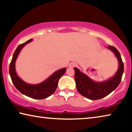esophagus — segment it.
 <instances>
[{
    "label": "esophagus",
    "mask_w": 132,
    "mask_h": 132,
    "mask_svg": "<svg viewBox=\"0 0 132 132\" xmlns=\"http://www.w3.org/2000/svg\"><path fill=\"white\" fill-rule=\"evenodd\" d=\"M76 64L74 62H71V63L69 64V68H73V67H75L76 66Z\"/></svg>",
    "instance_id": "34e87169"
}]
</instances>
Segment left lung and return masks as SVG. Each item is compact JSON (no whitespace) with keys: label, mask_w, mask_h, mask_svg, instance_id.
Wrapping results in <instances>:
<instances>
[{"label":"left lung","mask_w":132,"mask_h":132,"mask_svg":"<svg viewBox=\"0 0 132 132\" xmlns=\"http://www.w3.org/2000/svg\"><path fill=\"white\" fill-rule=\"evenodd\" d=\"M107 48L114 53L119 63L118 70L113 76L105 81L97 82L80 71L79 69L74 68L75 79L77 91L83 97L91 100H97L106 97L117 88L121 81L124 71L121 56L117 49L113 46L109 45Z\"/></svg>","instance_id":"left-lung-1"}]
</instances>
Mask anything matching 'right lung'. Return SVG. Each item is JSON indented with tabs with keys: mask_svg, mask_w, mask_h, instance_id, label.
Masks as SVG:
<instances>
[{
	"mask_svg": "<svg viewBox=\"0 0 132 132\" xmlns=\"http://www.w3.org/2000/svg\"><path fill=\"white\" fill-rule=\"evenodd\" d=\"M32 40V39H30L25 43L20 44L15 50L10 64L9 73L13 84L20 92L28 97L41 100L46 98L54 93L57 87L58 81L66 72V69L62 68L56 71L45 81L38 84H30L23 81L16 73L15 61L22 48Z\"/></svg>",
	"mask_w": 132,
	"mask_h": 132,
	"instance_id": "1",
	"label": "right lung"
}]
</instances>
